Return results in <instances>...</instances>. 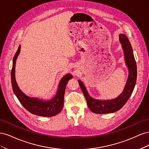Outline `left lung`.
Listing matches in <instances>:
<instances>
[{
  "mask_svg": "<svg viewBox=\"0 0 149 149\" xmlns=\"http://www.w3.org/2000/svg\"><path fill=\"white\" fill-rule=\"evenodd\" d=\"M119 42L122 45L124 54V60L129 70L128 78L123 91L112 100H100L90 96L85 86L81 80L78 83L86 100L88 106L94 113L107 114L112 113L120 109L129 100L134 91L137 79V65L135 60L133 50L129 40L125 35L120 33Z\"/></svg>",
  "mask_w": 149,
  "mask_h": 149,
  "instance_id": "obj_1",
  "label": "left lung"
}]
</instances>
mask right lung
<instances>
[{
    "instance_id": "right-lung-1",
    "label": "right lung",
    "mask_w": 149,
    "mask_h": 149,
    "mask_svg": "<svg viewBox=\"0 0 149 149\" xmlns=\"http://www.w3.org/2000/svg\"><path fill=\"white\" fill-rule=\"evenodd\" d=\"M20 52V45H19L13 57L11 71L12 89L18 100L26 110L33 114L43 117H52L59 114L63 107L64 95L66 84L68 81L73 78V76L71 74H66L61 79L56 94L49 100H44L26 96L21 91L15 79V64Z\"/></svg>"
}]
</instances>
